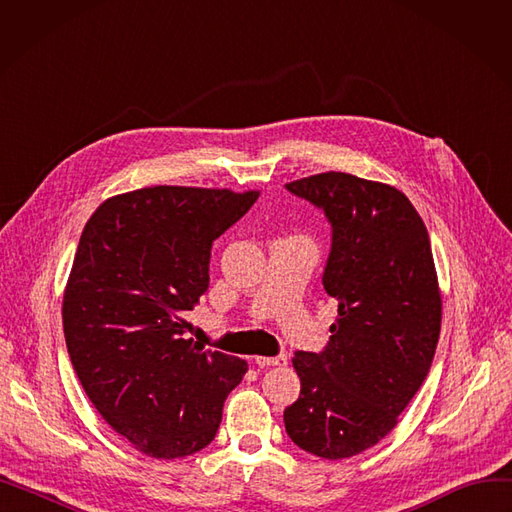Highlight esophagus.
<instances>
[{
  "label": "esophagus",
  "mask_w": 512,
  "mask_h": 512,
  "mask_svg": "<svg viewBox=\"0 0 512 512\" xmlns=\"http://www.w3.org/2000/svg\"><path fill=\"white\" fill-rule=\"evenodd\" d=\"M255 363L259 367H270V365H278V367H284L288 363V359L284 355H278V357H255Z\"/></svg>",
  "instance_id": "34e87169"
}]
</instances>
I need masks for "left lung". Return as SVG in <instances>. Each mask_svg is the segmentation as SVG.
I'll return each instance as SVG.
<instances>
[{"mask_svg": "<svg viewBox=\"0 0 512 512\" xmlns=\"http://www.w3.org/2000/svg\"><path fill=\"white\" fill-rule=\"evenodd\" d=\"M332 226L326 292L338 317L321 353H294L301 396L286 434L321 459H348L392 432L440 338L442 299L421 215L394 186L344 172L286 184Z\"/></svg>", "mask_w": 512, "mask_h": 512, "instance_id": "1", "label": "left lung"}]
</instances>
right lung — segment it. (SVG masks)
Masks as SVG:
<instances>
[{
	"mask_svg": "<svg viewBox=\"0 0 512 512\" xmlns=\"http://www.w3.org/2000/svg\"><path fill=\"white\" fill-rule=\"evenodd\" d=\"M257 197L139 188L103 201L80 234L62 307L68 355L101 417L155 459L205 448L247 373L186 338V313L209 286L213 240Z\"/></svg>",
	"mask_w": 512,
	"mask_h": 512,
	"instance_id": "add662e5",
	"label": "right lung"
}]
</instances>
